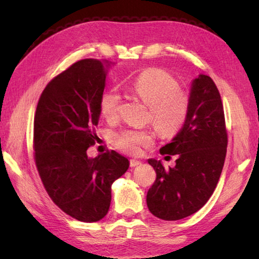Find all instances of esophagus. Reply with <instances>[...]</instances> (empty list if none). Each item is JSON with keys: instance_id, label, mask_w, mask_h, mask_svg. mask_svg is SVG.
<instances>
[{"instance_id": "34e87169", "label": "esophagus", "mask_w": 259, "mask_h": 259, "mask_svg": "<svg viewBox=\"0 0 259 259\" xmlns=\"http://www.w3.org/2000/svg\"><path fill=\"white\" fill-rule=\"evenodd\" d=\"M139 164H142V161H139L137 159H131L130 160V166H137Z\"/></svg>"}]
</instances>
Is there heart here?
Here are the masks:
<instances>
[{"label": "heart", "mask_w": 259, "mask_h": 259, "mask_svg": "<svg viewBox=\"0 0 259 259\" xmlns=\"http://www.w3.org/2000/svg\"><path fill=\"white\" fill-rule=\"evenodd\" d=\"M133 93L148 106V119L164 136L176 134L185 122L190 108V98L185 91L178 89L177 82L161 69H146L135 78ZM120 95L115 90H107L100 97L99 108L108 121L119 116ZM153 135L147 130L123 129L113 135V143L117 148L130 154H137L142 146L150 145Z\"/></svg>", "instance_id": "b5f03b06"}]
</instances>
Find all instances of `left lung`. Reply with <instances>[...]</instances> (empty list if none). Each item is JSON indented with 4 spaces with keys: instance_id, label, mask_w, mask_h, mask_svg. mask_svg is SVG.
<instances>
[{
    "instance_id": "obj_1",
    "label": "left lung",
    "mask_w": 259,
    "mask_h": 259,
    "mask_svg": "<svg viewBox=\"0 0 259 259\" xmlns=\"http://www.w3.org/2000/svg\"><path fill=\"white\" fill-rule=\"evenodd\" d=\"M190 108L182 129L161 154L176 155L165 169L148 159L156 179L147 192L150 211L163 221H178L203 207L216 188L226 156L227 135L221 95L211 77L199 74L191 82ZM164 157V159H165Z\"/></svg>"
}]
</instances>
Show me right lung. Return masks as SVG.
Wrapping results in <instances>:
<instances>
[{"mask_svg": "<svg viewBox=\"0 0 259 259\" xmlns=\"http://www.w3.org/2000/svg\"><path fill=\"white\" fill-rule=\"evenodd\" d=\"M112 61L84 59L46 87L34 117L35 163L48 194L69 216L84 223L106 216L112 184L129 168L115 151L89 157L98 137L100 97Z\"/></svg>", "mask_w": 259, "mask_h": 259, "instance_id": "add662e5", "label": "right lung"}]
</instances>
